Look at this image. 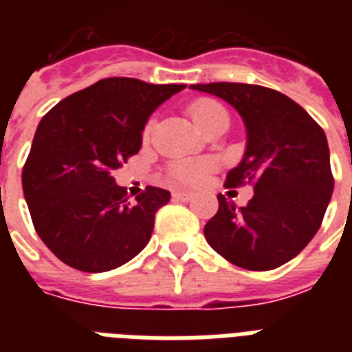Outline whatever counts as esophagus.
Here are the masks:
<instances>
[{
	"label": "esophagus",
	"mask_w": 352,
	"mask_h": 352,
	"mask_svg": "<svg viewBox=\"0 0 352 352\" xmlns=\"http://www.w3.org/2000/svg\"><path fill=\"white\" fill-rule=\"evenodd\" d=\"M173 199H177V201H192L193 193H190V192H175V193H173Z\"/></svg>",
	"instance_id": "obj_1"
}]
</instances>
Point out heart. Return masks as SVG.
I'll return each mask as SVG.
<instances>
[{
  "label": "heart",
  "mask_w": 352,
  "mask_h": 352,
  "mask_svg": "<svg viewBox=\"0 0 352 352\" xmlns=\"http://www.w3.org/2000/svg\"><path fill=\"white\" fill-rule=\"evenodd\" d=\"M225 107L221 106L219 102L210 100V98H203V100L193 102L192 107H190V115H192L193 122L197 124L201 129H206L210 122H214L215 118L225 115ZM149 127H146V133H148ZM208 170V164L206 162H177V164L171 166L170 175L173 181L181 182V184H195L203 179V175Z\"/></svg>",
  "instance_id": "heart-1"
}]
</instances>
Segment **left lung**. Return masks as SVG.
<instances>
[{
	"instance_id": "obj_1",
	"label": "left lung",
	"mask_w": 352,
	"mask_h": 352,
	"mask_svg": "<svg viewBox=\"0 0 352 352\" xmlns=\"http://www.w3.org/2000/svg\"><path fill=\"white\" fill-rule=\"evenodd\" d=\"M219 96L243 118L245 155L226 186L254 184L246 206L219 199L204 226L208 245L246 270H272L296 257L316 235L333 195L327 137L309 113L279 91L252 84H193Z\"/></svg>"
}]
</instances>
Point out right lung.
<instances>
[{
	"label": "right lung",
	"instance_id": "obj_1",
	"mask_svg": "<svg viewBox=\"0 0 352 352\" xmlns=\"http://www.w3.org/2000/svg\"><path fill=\"white\" fill-rule=\"evenodd\" d=\"M184 87L104 78L41 118L21 184L36 232L60 261L107 272L148 245L155 214L171 193L148 186L129 203L111 173L138 153L155 109Z\"/></svg>",
	"mask_w": 352,
	"mask_h": 352
}]
</instances>
